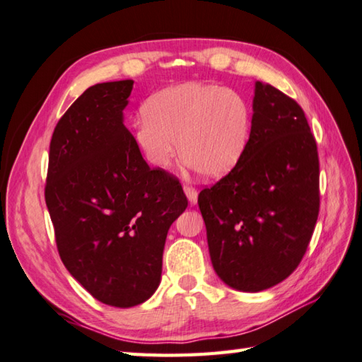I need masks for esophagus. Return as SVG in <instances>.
I'll list each match as a JSON object with an SVG mask.
<instances>
[{
    "mask_svg": "<svg viewBox=\"0 0 362 362\" xmlns=\"http://www.w3.org/2000/svg\"><path fill=\"white\" fill-rule=\"evenodd\" d=\"M183 192H185L189 202L192 204L198 202V189H196L193 185H183Z\"/></svg>",
    "mask_w": 362,
    "mask_h": 362,
    "instance_id": "esophagus-1",
    "label": "esophagus"
}]
</instances>
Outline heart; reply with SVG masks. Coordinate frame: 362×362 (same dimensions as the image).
Here are the masks:
<instances>
[{
  "label": "heart",
  "instance_id": "b5f03b06",
  "mask_svg": "<svg viewBox=\"0 0 362 362\" xmlns=\"http://www.w3.org/2000/svg\"><path fill=\"white\" fill-rule=\"evenodd\" d=\"M136 123L134 139L146 160L166 169L179 155L209 179L229 173L244 155L252 131V109L244 96L221 85L187 82L150 96Z\"/></svg>",
  "mask_w": 362,
  "mask_h": 362
}]
</instances>
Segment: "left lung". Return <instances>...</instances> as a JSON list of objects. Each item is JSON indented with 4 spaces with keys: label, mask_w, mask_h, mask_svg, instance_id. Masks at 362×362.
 Returning <instances> with one entry per match:
<instances>
[{
    "label": "left lung",
    "mask_w": 362,
    "mask_h": 362,
    "mask_svg": "<svg viewBox=\"0 0 362 362\" xmlns=\"http://www.w3.org/2000/svg\"><path fill=\"white\" fill-rule=\"evenodd\" d=\"M198 204L210 259L226 285L256 293L290 277L320 212L317 141L293 98L256 82L245 152Z\"/></svg>",
    "instance_id": "8db88e82"
}]
</instances>
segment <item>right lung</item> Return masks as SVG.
Returning <instances> with one entry per match:
<instances>
[{
	"instance_id": "1",
	"label": "right lung",
	"mask_w": 362,
	"mask_h": 362,
	"mask_svg": "<svg viewBox=\"0 0 362 362\" xmlns=\"http://www.w3.org/2000/svg\"><path fill=\"white\" fill-rule=\"evenodd\" d=\"M133 83H96L71 104L52 134L44 192L63 264L122 308L158 288L168 231L188 206L179 179L150 169L123 124Z\"/></svg>"
}]
</instances>
